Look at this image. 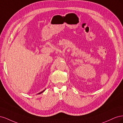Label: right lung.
I'll return each instance as SVG.
<instances>
[{"instance_id": "right-lung-1", "label": "right lung", "mask_w": 123, "mask_h": 123, "mask_svg": "<svg viewBox=\"0 0 123 123\" xmlns=\"http://www.w3.org/2000/svg\"><path fill=\"white\" fill-rule=\"evenodd\" d=\"M46 90V89H44V90H43V91H42V92H39V93H38V94H41V93H43V92H44V90Z\"/></svg>"}]
</instances>
